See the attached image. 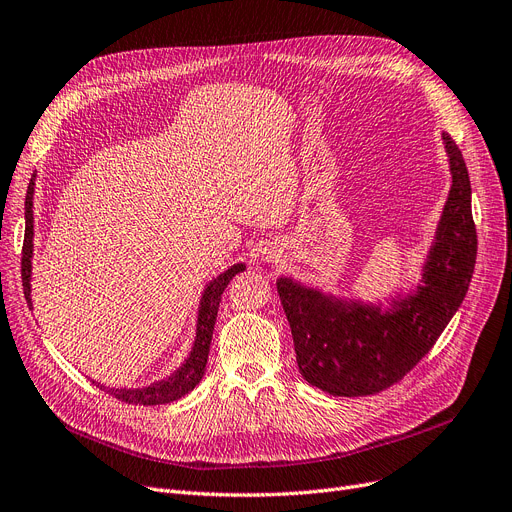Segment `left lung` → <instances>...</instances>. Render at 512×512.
<instances>
[{"label": "left lung", "mask_w": 512, "mask_h": 512, "mask_svg": "<svg viewBox=\"0 0 512 512\" xmlns=\"http://www.w3.org/2000/svg\"><path fill=\"white\" fill-rule=\"evenodd\" d=\"M442 137L452 187L415 296L381 312L285 277L277 281L300 373L331 396H371L398 383L433 348L467 296L477 258L471 181L458 145L448 133Z\"/></svg>", "instance_id": "left-lung-1"}]
</instances>
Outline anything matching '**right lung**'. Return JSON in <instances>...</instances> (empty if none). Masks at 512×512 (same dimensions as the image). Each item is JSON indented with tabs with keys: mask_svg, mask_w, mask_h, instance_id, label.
<instances>
[{
	"mask_svg": "<svg viewBox=\"0 0 512 512\" xmlns=\"http://www.w3.org/2000/svg\"><path fill=\"white\" fill-rule=\"evenodd\" d=\"M33 191H35V175L31 177L29 189H27V198H24V243H22V260H20V273H22V289H24V298H27V304H31V256H33ZM246 269V264H235L229 271L223 275H218L210 285L204 289V296L200 302V314H198V331H196V344L191 348L189 358L185 360L183 367L170 375L164 381H158L150 387L143 389H106L104 385L97 383V387H104L106 392L127 404L135 406H156V404H168L175 402L187 392H191L196 387L206 371V362H208V352H210V342H212V331L216 323V314H218V304H221V296L229 281Z\"/></svg>",
	"mask_w": 512,
	"mask_h": 512,
	"instance_id": "obj_1",
	"label": "right lung"
}]
</instances>
